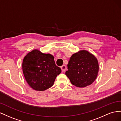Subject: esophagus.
<instances>
[{
  "label": "esophagus",
  "instance_id": "34e87169",
  "mask_svg": "<svg viewBox=\"0 0 121 121\" xmlns=\"http://www.w3.org/2000/svg\"><path fill=\"white\" fill-rule=\"evenodd\" d=\"M61 70H62V72H65V71H66V66H65V65H62V66L61 67Z\"/></svg>",
  "mask_w": 121,
  "mask_h": 121
}]
</instances>
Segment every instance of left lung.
<instances>
[{
    "instance_id": "left-lung-1",
    "label": "left lung",
    "mask_w": 121,
    "mask_h": 121,
    "mask_svg": "<svg viewBox=\"0 0 121 121\" xmlns=\"http://www.w3.org/2000/svg\"><path fill=\"white\" fill-rule=\"evenodd\" d=\"M67 68L65 74L71 83L76 87L84 88L94 82L98 74L99 65L94 56L82 50L72 55Z\"/></svg>"
}]
</instances>
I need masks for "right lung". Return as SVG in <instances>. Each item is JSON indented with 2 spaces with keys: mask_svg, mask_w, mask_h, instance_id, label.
I'll return each instance as SVG.
<instances>
[{
  "mask_svg": "<svg viewBox=\"0 0 121 121\" xmlns=\"http://www.w3.org/2000/svg\"><path fill=\"white\" fill-rule=\"evenodd\" d=\"M54 58L53 55L42 53L37 50H33L24 57L22 64L24 75L34 90L44 91L54 85L57 76L61 72Z\"/></svg>",
  "mask_w": 121,
  "mask_h": 121,
  "instance_id": "add662e5",
  "label": "right lung"
}]
</instances>
